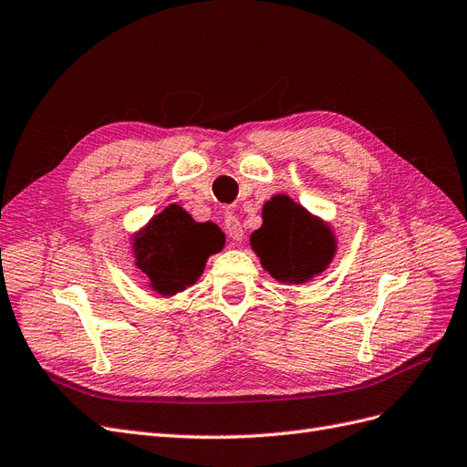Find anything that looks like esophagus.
I'll list each match as a JSON object with an SVG mask.
<instances>
[{"label":"esophagus","instance_id":"34e87169","mask_svg":"<svg viewBox=\"0 0 467 467\" xmlns=\"http://www.w3.org/2000/svg\"><path fill=\"white\" fill-rule=\"evenodd\" d=\"M223 228H225V234H228L234 239V242H242V239H244L242 223H239L237 216H234L232 212H228V214L223 216Z\"/></svg>","mask_w":467,"mask_h":467}]
</instances>
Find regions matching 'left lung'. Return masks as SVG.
Returning a JSON list of instances; mask_svg holds the SVG:
<instances>
[{
  "label": "left lung",
  "instance_id": "obj_1",
  "mask_svg": "<svg viewBox=\"0 0 467 467\" xmlns=\"http://www.w3.org/2000/svg\"><path fill=\"white\" fill-rule=\"evenodd\" d=\"M249 242L265 271L288 285H304L321 275L337 253L329 223L286 194H276L265 204L263 225Z\"/></svg>",
  "mask_w": 467,
  "mask_h": 467
}]
</instances>
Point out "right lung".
Returning <instances> with one entry per match:
<instances>
[{
  "label": "right lung",
  "mask_w": 467,
  "mask_h": 467,
  "mask_svg": "<svg viewBox=\"0 0 467 467\" xmlns=\"http://www.w3.org/2000/svg\"><path fill=\"white\" fill-rule=\"evenodd\" d=\"M134 263L160 296H175L201 278L210 255L222 251L225 235L212 222H194L187 210L169 204L132 239Z\"/></svg>",
  "instance_id": "1"
}]
</instances>
